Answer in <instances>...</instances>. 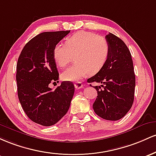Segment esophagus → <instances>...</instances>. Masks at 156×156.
<instances>
[{
  "mask_svg": "<svg viewBox=\"0 0 156 156\" xmlns=\"http://www.w3.org/2000/svg\"><path fill=\"white\" fill-rule=\"evenodd\" d=\"M83 84L82 83H80V82H77V83H76L74 84V87L76 90H77V89L81 88V87H83Z\"/></svg>",
  "mask_w": 156,
  "mask_h": 156,
  "instance_id": "esophagus-1",
  "label": "esophagus"
}]
</instances>
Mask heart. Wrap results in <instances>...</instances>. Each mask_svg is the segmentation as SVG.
Here are the masks:
<instances>
[{"label": "heart", "instance_id": "1", "mask_svg": "<svg viewBox=\"0 0 156 156\" xmlns=\"http://www.w3.org/2000/svg\"><path fill=\"white\" fill-rule=\"evenodd\" d=\"M110 55L105 38L90 31H80L66 39L65 45L57 43L52 56L56 65L63 69L72 60L76 62L61 74L64 81L77 82L89 73L94 74L104 67Z\"/></svg>", "mask_w": 156, "mask_h": 156}]
</instances>
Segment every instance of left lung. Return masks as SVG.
<instances>
[{"mask_svg":"<svg viewBox=\"0 0 156 156\" xmlns=\"http://www.w3.org/2000/svg\"><path fill=\"white\" fill-rule=\"evenodd\" d=\"M105 39L110 45L108 61L87 81L99 83L103 87L94 86L98 94L93 105L96 114L104 119L117 121L123 118L133 105L136 76L131 54L123 40L112 33Z\"/></svg>","mask_w":156,"mask_h":156,"instance_id":"8db88e82","label":"left lung"}]
</instances>
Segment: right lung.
<instances>
[{"label": "right lung", "mask_w": 156, "mask_h": 156, "mask_svg": "<svg viewBox=\"0 0 156 156\" xmlns=\"http://www.w3.org/2000/svg\"><path fill=\"white\" fill-rule=\"evenodd\" d=\"M70 31L40 33L26 43L17 64V95L27 116L40 125H54L66 114L74 94V85L64 81L52 90L59 73L52 56L54 46Z\"/></svg>", "instance_id": "right-lung-1"}]
</instances>
